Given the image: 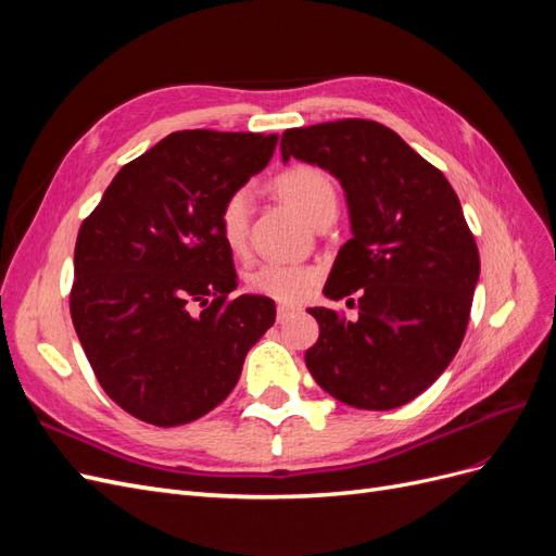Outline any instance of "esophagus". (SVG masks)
<instances>
[{
  "instance_id": "esophagus-1",
  "label": "esophagus",
  "mask_w": 556,
  "mask_h": 556,
  "mask_svg": "<svg viewBox=\"0 0 556 556\" xmlns=\"http://www.w3.org/2000/svg\"><path fill=\"white\" fill-rule=\"evenodd\" d=\"M294 313H299V308H296V306H290V304H278V308H276L278 323H285V319L292 317Z\"/></svg>"
}]
</instances>
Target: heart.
Here are the masks:
<instances>
[{
	"mask_svg": "<svg viewBox=\"0 0 556 556\" xmlns=\"http://www.w3.org/2000/svg\"><path fill=\"white\" fill-rule=\"evenodd\" d=\"M276 192L288 201L313 225L319 215L336 213V188L331 178L319 172L317 166L299 164L282 172L274 180ZM250 223V192L245 188L231 192L220 211V237L229 250L241 252L248 241ZM317 282V271L313 266L292 262H264L252 268L248 276L250 290L271 296L276 301H301L306 299Z\"/></svg>",
	"mask_w": 556,
	"mask_h": 556,
	"instance_id": "obj_1",
	"label": "heart"
}]
</instances>
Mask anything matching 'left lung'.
Masks as SVG:
<instances>
[{
	"label": "left lung",
	"instance_id": "1",
	"mask_svg": "<svg viewBox=\"0 0 556 556\" xmlns=\"http://www.w3.org/2000/svg\"><path fill=\"white\" fill-rule=\"evenodd\" d=\"M280 153L341 182L352 231L325 296L357 294L359 317L308 308L319 325L308 371L348 406L399 408L439 380L464 341L480 255L459 199L435 166L374 121L288 129Z\"/></svg>",
	"mask_w": 556,
	"mask_h": 556
}]
</instances>
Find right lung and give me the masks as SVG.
Wrapping results in <instances>:
<instances>
[{
	"mask_svg": "<svg viewBox=\"0 0 556 556\" xmlns=\"http://www.w3.org/2000/svg\"><path fill=\"white\" fill-rule=\"evenodd\" d=\"M278 134L174 131L115 174L80 225L72 319L104 392L155 427L188 425L237 387L276 304L237 290L220 211Z\"/></svg>",
	"mask_w": 556,
	"mask_h": 556,
	"instance_id": "add662e5",
	"label": "right lung"
}]
</instances>
